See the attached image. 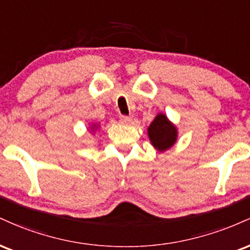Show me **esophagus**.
Listing matches in <instances>:
<instances>
[{
  "mask_svg": "<svg viewBox=\"0 0 250 250\" xmlns=\"http://www.w3.org/2000/svg\"><path fill=\"white\" fill-rule=\"evenodd\" d=\"M120 120H121V122L122 123H125V125H128V123H130L131 122V119L129 116H121L120 117Z\"/></svg>",
  "mask_w": 250,
  "mask_h": 250,
  "instance_id": "1",
  "label": "esophagus"
}]
</instances>
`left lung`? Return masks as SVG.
Here are the masks:
<instances>
[{
  "label": "left lung",
  "instance_id": "obj_1",
  "mask_svg": "<svg viewBox=\"0 0 250 250\" xmlns=\"http://www.w3.org/2000/svg\"><path fill=\"white\" fill-rule=\"evenodd\" d=\"M149 141L160 153H165L176 143L179 130L165 113H159L147 129Z\"/></svg>",
  "mask_w": 250,
  "mask_h": 250
}]
</instances>
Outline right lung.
Here are the masks:
<instances>
[{
	"label": "right lung",
	"instance_id": "add662e5",
	"mask_svg": "<svg viewBox=\"0 0 250 250\" xmlns=\"http://www.w3.org/2000/svg\"><path fill=\"white\" fill-rule=\"evenodd\" d=\"M99 128H100V123L97 122H91L90 125H89V129L91 130V133H96V130Z\"/></svg>",
	"mask_w": 250,
	"mask_h": 250
}]
</instances>
